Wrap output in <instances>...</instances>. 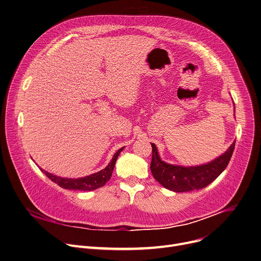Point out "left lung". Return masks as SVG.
Segmentation results:
<instances>
[{
  "mask_svg": "<svg viewBox=\"0 0 261 261\" xmlns=\"http://www.w3.org/2000/svg\"><path fill=\"white\" fill-rule=\"evenodd\" d=\"M235 142L236 140L224 154L215 161L196 167L174 166L163 162L159 156L156 146L151 143V173L160 184L175 192H188L202 189L214 182L227 168L235 148Z\"/></svg>",
  "mask_w": 261,
  "mask_h": 261,
  "instance_id": "8db88e82",
  "label": "left lung"
}]
</instances>
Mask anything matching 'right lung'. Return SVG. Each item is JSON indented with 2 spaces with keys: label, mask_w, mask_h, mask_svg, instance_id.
I'll list each match as a JSON object with an SVG mask.
<instances>
[{
  "label": "right lung",
  "mask_w": 261,
  "mask_h": 261,
  "mask_svg": "<svg viewBox=\"0 0 261 261\" xmlns=\"http://www.w3.org/2000/svg\"><path fill=\"white\" fill-rule=\"evenodd\" d=\"M124 149V147L120 148L113 156L111 163L101 171L86 176L84 178H78V179H71V178H61L56 175H53L50 173H47L46 171L41 170V172L48 178L50 179L54 183L58 184L60 187L64 189H69V190H80V191H91L95 190L99 187H102L106 185V183L111 179L112 173L114 171V167L116 164V161L120 154V152Z\"/></svg>",
  "instance_id": "add662e5"
}]
</instances>
